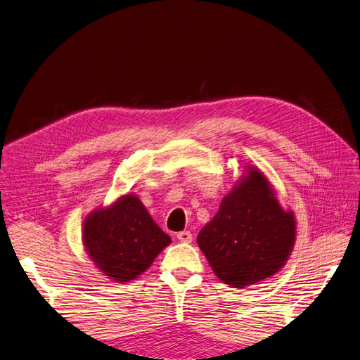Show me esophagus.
Returning <instances> with one entry per match:
<instances>
[{
  "mask_svg": "<svg viewBox=\"0 0 360 360\" xmlns=\"http://www.w3.org/2000/svg\"><path fill=\"white\" fill-rule=\"evenodd\" d=\"M176 237H178V240L182 243H191V240H193V234L190 231H181L176 234Z\"/></svg>",
  "mask_w": 360,
  "mask_h": 360,
  "instance_id": "obj_1",
  "label": "esophagus"
}]
</instances>
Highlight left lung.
Wrapping results in <instances>:
<instances>
[{"mask_svg": "<svg viewBox=\"0 0 360 360\" xmlns=\"http://www.w3.org/2000/svg\"><path fill=\"white\" fill-rule=\"evenodd\" d=\"M295 233L294 215L281 207L267 178L252 167L222 198L218 214L198 233L197 243L219 281L243 288L283 267Z\"/></svg>", "mask_w": 360, "mask_h": 360, "instance_id": "1", "label": "left lung"}]
</instances>
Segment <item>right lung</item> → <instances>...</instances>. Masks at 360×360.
I'll return each mask as SVG.
<instances>
[{"mask_svg": "<svg viewBox=\"0 0 360 360\" xmlns=\"http://www.w3.org/2000/svg\"><path fill=\"white\" fill-rule=\"evenodd\" d=\"M83 240L96 267L124 283L150 267L170 237L153 221L139 198L127 194L86 218Z\"/></svg>", "mask_w": 360, "mask_h": 360, "instance_id": "obj_1", "label": "right lung"}]
</instances>
